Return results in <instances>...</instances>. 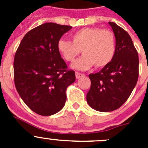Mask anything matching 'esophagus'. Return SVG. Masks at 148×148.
Segmentation results:
<instances>
[{
  "label": "esophagus",
  "instance_id": "34e87169",
  "mask_svg": "<svg viewBox=\"0 0 148 148\" xmlns=\"http://www.w3.org/2000/svg\"><path fill=\"white\" fill-rule=\"evenodd\" d=\"M84 75V74H83V73H78V72L75 73V77H76V78H82V77H83Z\"/></svg>",
  "mask_w": 148,
  "mask_h": 148
}]
</instances>
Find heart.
Masks as SVG:
<instances>
[{
    "mask_svg": "<svg viewBox=\"0 0 148 148\" xmlns=\"http://www.w3.org/2000/svg\"><path fill=\"white\" fill-rule=\"evenodd\" d=\"M72 40L60 39L58 53L66 61L72 62L82 50L83 56L71 65L78 70H86L92 65L104 67L113 60L116 53V38L113 32L98 27H87L71 35Z\"/></svg>",
    "mask_w": 148,
    "mask_h": 148,
    "instance_id": "1",
    "label": "heart"
}]
</instances>
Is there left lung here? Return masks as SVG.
Returning <instances> with one entry per match:
<instances>
[{
    "instance_id": "obj_1",
    "label": "left lung",
    "mask_w": 148,
    "mask_h": 148,
    "mask_svg": "<svg viewBox=\"0 0 148 148\" xmlns=\"http://www.w3.org/2000/svg\"><path fill=\"white\" fill-rule=\"evenodd\" d=\"M116 38L113 60L95 74L89 75L91 86L87 94L89 105L97 111L110 112L127 100L138 77V56L129 34L109 22Z\"/></svg>"
}]
</instances>
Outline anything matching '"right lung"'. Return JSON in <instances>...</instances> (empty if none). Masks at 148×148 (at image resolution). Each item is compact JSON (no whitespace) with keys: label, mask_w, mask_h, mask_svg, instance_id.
Here are the masks:
<instances>
[{"label":"right lung","mask_w":148,"mask_h":148,"mask_svg":"<svg viewBox=\"0 0 148 148\" xmlns=\"http://www.w3.org/2000/svg\"><path fill=\"white\" fill-rule=\"evenodd\" d=\"M70 26L46 23L27 32L14 58V81L18 94L40 116L59 112L66 102V90L75 82L73 70L58 53L57 44Z\"/></svg>","instance_id":"right-lung-1"}]
</instances>
